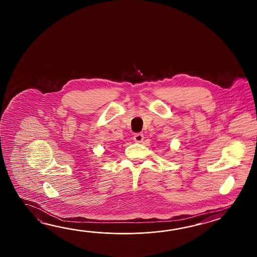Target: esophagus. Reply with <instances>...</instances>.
Returning <instances> with one entry per match:
<instances>
[{
  "mask_svg": "<svg viewBox=\"0 0 257 257\" xmlns=\"http://www.w3.org/2000/svg\"><path fill=\"white\" fill-rule=\"evenodd\" d=\"M133 140H134V142H138V143H141L142 142V141L144 140V136H143V134L142 133H137L133 137Z\"/></svg>",
  "mask_w": 257,
  "mask_h": 257,
  "instance_id": "esophagus-1",
  "label": "esophagus"
}]
</instances>
